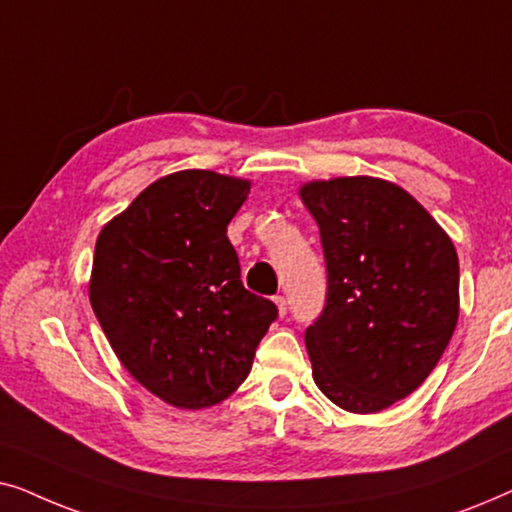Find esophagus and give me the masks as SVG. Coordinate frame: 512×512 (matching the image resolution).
<instances>
[{"label":"esophagus","instance_id":"1","mask_svg":"<svg viewBox=\"0 0 512 512\" xmlns=\"http://www.w3.org/2000/svg\"><path fill=\"white\" fill-rule=\"evenodd\" d=\"M275 305H277V310H279V317H284V314H286V298L284 296H275Z\"/></svg>","mask_w":512,"mask_h":512}]
</instances>
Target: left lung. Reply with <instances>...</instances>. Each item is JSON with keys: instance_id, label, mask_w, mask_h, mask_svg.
Segmentation results:
<instances>
[{"instance_id": "left-lung-1", "label": "left lung", "mask_w": 512, "mask_h": 512, "mask_svg": "<svg viewBox=\"0 0 512 512\" xmlns=\"http://www.w3.org/2000/svg\"><path fill=\"white\" fill-rule=\"evenodd\" d=\"M326 305L305 331L317 387L342 410L380 412L422 384L459 319L457 249L401 186L375 177L310 181Z\"/></svg>"}]
</instances>
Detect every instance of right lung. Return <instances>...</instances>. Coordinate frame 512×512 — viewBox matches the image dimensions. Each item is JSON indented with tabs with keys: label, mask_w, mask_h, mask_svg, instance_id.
Listing matches in <instances>:
<instances>
[{
	"label": "right lung",
	"mask_w": 512,
	"mask_h": 512,
	"mask_svg": "<svg viewBox=\"0 0 512 512\" xmlns=\"http://www.w3.org/2000/svg\"><path fill=\"white\" fill-rule=\"evenodd\" d=\"M249 188L209 170L167 174L97 237L95 317L125 370L174 408L233 394L277 319L272 300L242 286L226 235Z\"/></svg>",
	"instance_id": "right-lung-1"
}]
</instances>
